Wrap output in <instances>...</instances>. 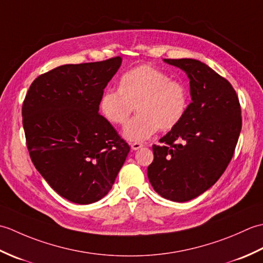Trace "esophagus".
Listing matches in <instances>:
<instances>
[{"instance_id": "esophagus-1", "label": "esophagus", "mask_w": 263, "mask_h": 263, "mask_svg": "<svg viewBox=\"0 0 263 263\" xmlns=\"http://www.w3.org/2000/svg\"><path fill=\"white\" fill-rule=\"evenodd\" d=\"M143 146H144V144L141 143V142H133V143H131L132 150H139L140 148H142Z\"/></svg>"}]
</instances>
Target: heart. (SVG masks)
Returning <instances> with one entry per match:
<instances>
[{
	"label": "heart",
	"instance_id": "b5f03b06",
	"mask_svg": "<svg viewBox=\"0 0 263 263\" xmlns=\"http://www.w3.org/2000/svg\"><path fill=\"white\" fill-rule=\"evenodd\" d=\"M105 119L111 124L125 125L131 114L138 115L126 125L124 137L140 142L160 128L170 131L178 125L189 107V91L183 82L150 65L126 71L119 89H107L99 102Z\"/></svg>",
	"mask_w": 263,
	"mask_h": 263
}]
</instances>
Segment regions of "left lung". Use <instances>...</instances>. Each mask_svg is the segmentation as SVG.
<instances>
[{
    "instance_id": "8db88e82",
    "label": "left lung",
    "mask_w": 263,
    "mask_h": 263,
    "mask_svg": "<svg viewBox=\"0 0 263 263\" xmlns=\"http://www.w3.org/2000/svg\"><path fill=\"white\" fill-rule=\"evenodd\" d=\"M190 79L192 103L178 125L154 144L148 178L161 197L185 202L219 180L242 128L241 105L228 80L193 59H165Z\"/></svg>"
}]
</instances>
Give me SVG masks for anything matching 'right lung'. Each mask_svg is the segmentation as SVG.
Returning a JSON list of instances; mask_svg holds the SVG:
<instances>
[{
	"instance_id": "right-lung-1",
	"label": "right lung",
	"mask_w": 263,
	"mask_h": 263,
	"mask_svg": "<svg viewBox=\"0 0 263 263\" xmlns=\"http://www.w3.org/2000/svg\"><path fill=\"white\" fill-rule=\"evenodd\" d=\"M122 58L65 64L37 77L22 104L32 164L55 192L89 204L113 186L130 146L98 113Z\"/></svg>"
}]
</instances>
